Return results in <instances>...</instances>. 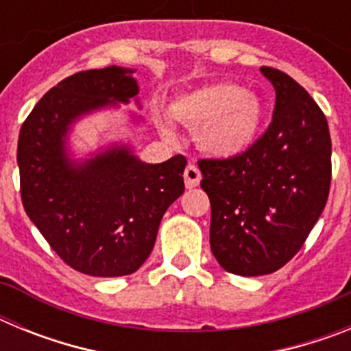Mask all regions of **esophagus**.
Segmentation results:
<instances>
[{
	"label": "esophagus",
	"instance_id": "1",
	"mask_svg": "<svg viewBox=\"0 0 351 351\" xmlns=\"http://www.w3.org/2000/svg\"><path fill=\"white\" fill-rule=\"evenodd\" d=\"M200 179H202V173H200V170H198L193 163H190V165L186 167L184 169L186 188H195V186H198L200 184Z\"/></svg>",
	"mask_w": 351,
	"mask_h": 351
}]
</instances>
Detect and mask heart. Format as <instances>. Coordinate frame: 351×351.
I'll return each mask as SVG.
<instances>
[{
	"label": "heart",
	"instance_id": "b5f03b06",
	"mask_svg": "<svg viewBox=\"0 0 351 351\" xmlns=\"http://www.w3.org/2000/svg\"><path fill=\"white\" fill-rule=\"evenodd\" d=\"M172 119L195 126V138L204 153L219 160H230L250 151L256 142L263 119L258 96L232 82L207 84L182 93L169 105ZM160 132L176 137L170 119L158 116Z\"/></svg>",
	"mask_w": 351,
	"mask_h": 351
}]
</instances>
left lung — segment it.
<instances>
[{
    "instance_id": "8db88e82",
    "label": "left lung",
    "mask_w": 351,
    "mask_h": 351,
    "mask_svg": "<svg viewBox=\"0 0 351 351\" xmlns=\"http://www.w3.org/2000/svg\"><path fill=\"white\" fill-rule=\"evenodd\" d=\"M272 84V123L250 151L200 160L210 200V251L226 272L263 276L295 256L327 204L330 133L309 93L290 75L262 66Z\"/></svg>"
}]
</instances>
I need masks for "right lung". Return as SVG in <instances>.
<instances>
[{
	"label": "right lung",
	"instance_id": "1",
	"mask_svg": "<svg viewBox=\"0 0 351 351\" xmlns=\"http://www.w3.org/2000/svg\"><path fill=\"white\" fill-rule=\"evenodd\" d=\"M133 68L79 71L45 93L19 133L21 197L29 219L75 271L117 278L153 251L165 210L184 193L186 158L145 163L114 142L75 158L70 133L84 117L130 100L141 107ZM138 125L141 116L130 114Z\"/></svg>",
	"mask_w": 351,
	"mask_h": 351
}]
</instances>
